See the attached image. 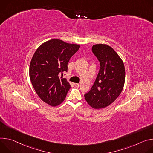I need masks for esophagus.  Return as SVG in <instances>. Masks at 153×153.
Listing matches in <instances>:
<instances>
[{
    "label": "esophagus",
    "instance_id": "esophagus-1",
    "mask_svg": "<svg viewBox=\"0 0 153 153\" xmlns=\"http://www.w3.org/2000/svg\"><path fill=\"white\" fill-rule=\"evenodd\" d=\"M74 84H75V86L76 87H79V86H80V84H78V83H75Z\"/></svg>",
    "mask_w": 153,
    "mask_h": 153
}]
</instances>
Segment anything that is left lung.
<instances>
[{
    "instance_id": "left-lung-1",
    "label": "left lung",
    "mask_w": 153,
    "mask_h": 153,
    "mask_svg": "<svg viewBox=\"0 0 153 153\" xmlns=\"http://www.w3.org/2000/svg\"><path fill=\"white\" fill-rule=\"evenodd\" d=\"M92 50L100 61V68L94 85L84 98L90 106L100 109L109 106L121 94L125 69L122 59L109 45L95 44Z\"/></svg>"
}]
</instances>
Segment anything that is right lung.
I'll list each match as a JSON object with an SVG mask.
<instances>
[{"mask_svg":"<svg viewBox=\"0 0 153 153\" xmlns=\"http://www.w3.org/2000/svg\"><path fill=\"white\" fill-rule=\"evenodd\" d=\"M80 45L52 39L42 43L34 53L29 68L30 79L39 97L51 106H57L71 88L65 78L67 64Z\"/></svg>","mask_w":153,"mask_h":153,"instance_id":"right-lung-1","label":"right lung"}]
</instances>
